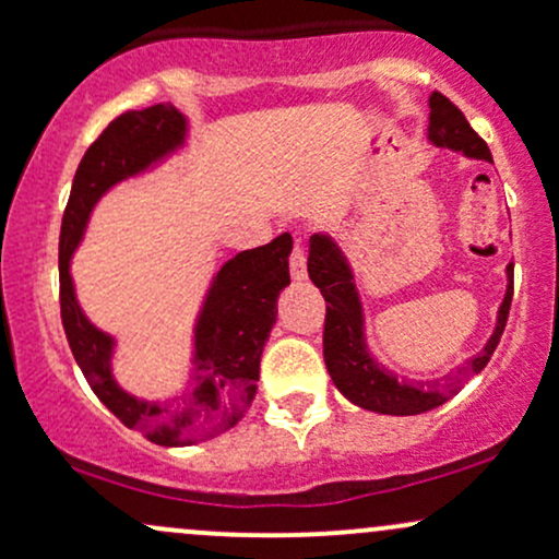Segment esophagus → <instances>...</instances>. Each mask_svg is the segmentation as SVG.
I'll return each instance as SVG.
<instances>
[{
    "instance_id": "obj_1",
    "label": "esophagus",
    "mask_w": 559,
    "mask_h": 559,
    "mask_svg": "<svg viewBox=\"0 0 559 559\" xmlns=\"http://www.w3.org/2000/svg\"><path fill=\"white\" fill-rule=\"evenodd\" d=\"M288 271H292L294 281H305L307 278V258H305V249L297 241L292 249V258H288Z\"/></svg>"
}]
</instances>
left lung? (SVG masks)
Here are the masks:
<instances>
[{
    "label": "left lung",
    "instance_id": "left-lung-1",
    "mask_svg": "<svg viewBox=\"0 0 559 559\" xmlns=\"http://www.w3.org/2000/svg\"><path fill=\"white\" fill-rule=\"evenodd\" d=\"M428 136L433 144L449 146V150L465 152L467 157L489 159L491 152L486 141L473 131L467 118L454 102L444 94H431V126ZM307 273L312 284L320 288L325 299V325H323V357L329 376L349 402L357 407L373 409L383 415H420L426 409L439 407L449 396L457 394L467 376H476L491 360L499 338H502L507 318H510L512 305V265H507L510 286H507L504 301L499 307L497 329L489 344L484 346L478 357H473L463 368V376H449L444 383H400L386 370L378 368V362L368 355L362 338V312L360 299H357L355 284H352V271L338 252V247L329 236H312L310 258H307Z\"/></svg>",
    "mask_w": 559,
    "mask_h": 559
}]
</instances>
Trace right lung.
I'll list each match as a JSON object with an SVG mask.
<instances>
[{
	"mask_svg": "<svg viewBox=\"0 0 559 559\" xmlns=\"http://www.w3.org/2000/svg\"><path fill=\"white\" fill-rule=\"evenodd\" d=\"M183 131V115L165 102L144 110H126L110 120L75 170L60 230V318L70 352L88 386L115 418L163 447L213 439L243 418L258 391L262 346L278 312L275 301L281 288L288 286L292 252V236L281 234L271 243L239 252L221 267L199 318L197 378L194 391L183 400V413L133 400L115 386L110 376L112 338L83 318L68 262L96 199L112 183L144 170L181 144Z\"/></svg>",
	"mask_w": 559,
	"mask_h": 559,
	"instance_id": "obj_1",
	"label": "right lung"
}]
</instances>
